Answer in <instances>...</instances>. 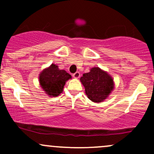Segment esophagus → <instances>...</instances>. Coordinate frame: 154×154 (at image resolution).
I'll use <instances>...</instances> for the list:
<instances>
[{"label":"esophagus","instance_id":"34e87169","mask_svg":"<svg viewBox=\"0 0 154 154\" xmlns=\"http://www.w3.org/2000/svg\"><path fill=\"white\" fill-rule=\"evenodd\" d=\"M79 77H80V74H79V72H75V74H73V77H74V78L78 79Z\"/></svg>","mask_w":154,"mask_h":154}]
</instances>
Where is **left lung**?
Instances as JSON below:
<instances>
[{"instance_id":"8db88e82","label":"left lung","mask_w":154,"mask_h":154,"mask_svg":"<svg viewBox=\"0 0 154 154\" xmlns=\"http://www.w3.org/2000/svg\"><path fill=\"white\" fill-rule=\"evenodd\" d=\"M80 82L85 87V94L91 101L101 103L114 91V79L107 72L99 67H93L83 74Z\"/></svg>"}]
</instances>
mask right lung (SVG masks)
<instances>
[{
    "mask_svg": "<svg viewBox=\"0 0 154 154\" xmlns=\"http://www.w3.org/2000/svg\"><path fill=\"white\" fill-rule=\"evenodd\" d=\"M72 79V76L63 69L52 63L50 66L44 69L39 75L40 87L50 97H56L63 92L66 81Z\"/></svg>",
    "mask_w": 154,
    "mask_h": 154,
    "instance_id": "obj_1",
    "label": "right lung"
}]
</instances>
